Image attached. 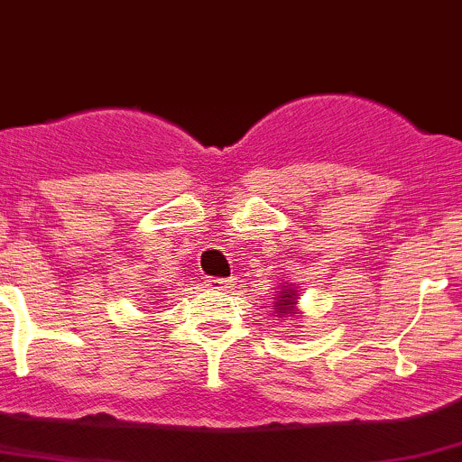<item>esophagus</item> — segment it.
Segmentation results:
<instances>
[{"label":"esophagus","instance_id":"34e87169","mask_svg":"<svg viewBox=\"0 0 462 462\" xmlns=\"http://www.w3.org/2000/svg\"><path fill=\"white\" fill-rule=\"evenodd\" d=\"M204 284H207L210 291H230L232 286V280H221V277H207L204 280Z\"/></svg>","mask_w":462,"mask_h":462}]
</instances>
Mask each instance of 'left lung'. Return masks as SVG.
<instances>
[{
	"label": "left lung",
	"instance_id": "8db88e82",
	"mask_svg": "<svg viewBox=\"0 0 462 462\" xmlns=\"http://www.w3.org/2000/svg\"><path fill=\"white\" fill-rule=\"evenodd\" d=\"M299 297H301L299 284H292V282H282L275 291L273 303L269 305L275 319L282 322H291L297 319V316H301L303 312L299 310Z\"/></svg>",
	"mask_w": 462,
	"mask_h": 462
}]
</instances>
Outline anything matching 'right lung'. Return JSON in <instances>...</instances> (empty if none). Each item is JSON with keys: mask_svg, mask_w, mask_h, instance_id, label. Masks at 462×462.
Returning <instances> with one entry per match:
<instances>
[{"mask_svg": "<svg viewBox=\"0 0 462 462\" xmlns=\"http://www.w3.org/2000/svg\"><path fill=\"white\" fill-rule=\"evenodd\" d=\"M154 301V299H150V303H152Z\"/></svg>", "mask_w": 462, "mask_h": 462, "instance_id": "1", "label": "right lung"}]
</instances>
